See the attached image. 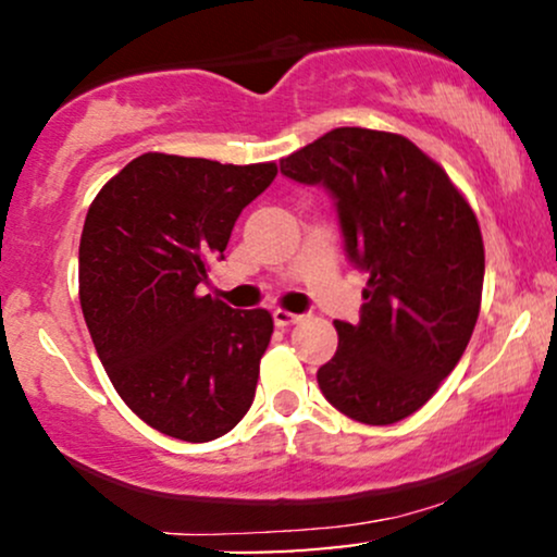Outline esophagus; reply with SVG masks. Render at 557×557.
<instances>
[{"mask_svg":"<svg viewBox=\"0 0 557 557\" xmlns=\"http://www.w3.org/2000/svg\"><path fill=\"white\" fill-rule=\"evenodd\" d=\"M272 319L277 327H290V324H296L300 314H293V311H285V309H274L272 311Z\"/></svg>","mask_w":557,"mask_h":557,"instance_id":"1","label":"esophagus"}]
</instances>
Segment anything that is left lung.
I'll use <instances>...</instances> for the list:
<instances>
[{
  "label": "left lung",
  "instance_id": "left-lung-1",
  "mask_svg": "<svg viewBox=\"0 0 557 557\" xmlns=\"http://www.w3.org/2000/svg\"><path fill=\"white\" fill-rule=\"evenodd\" d=\"M280 172L322 185L345 257L367 272L359 322L337 319V350L317 372L345 417L385 426L411 417L461 361L484 283V243L461 190L398 133L335 127Z\"/></svg>",
  "mask_w": 557,
  "mask_h": 557
}]
</instances>
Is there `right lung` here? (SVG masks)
I'll return each mask as SVG.
<instances>
[{
  "label": "right lung",
  "mask_w": 557,
  "mask_h": 557,
  "mask_svg": "<svg viewBox=\"0 0 557 557\" xmlns=\"http://www.w3.org/2000/svg\"><path fill=\"white\" fill-rule=\"evenodd\" d=\"M277 164L140 154L94 198L81 235V309L114 389L136 417L209 443L251 408L272 337L264 309L235 311L198 285Z\"/></svg>",
  "instance_id": "right-lung-1"
}]
</instances>
